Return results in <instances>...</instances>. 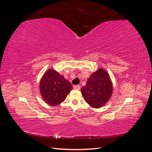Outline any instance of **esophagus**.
<instances>
[{
	"mask_svg": "<svg viewBox=\"0 0 152 152\" xmlns=\"http://www.w3.org/2000/svg\"><path fill=\"white\" fill-rule=\"evenodd\" d=\"M73 88H74L75 89H77V90H79L80 89V86L75 85V86H73Z\"/></svg>",
	"mask_w": 152,
	"mask_h": 152,
	"instance_id": "obj_1",
	"label": "esophagus"
}]
</instances>
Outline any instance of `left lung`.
<instances>
[{
  "label": "left lung",
  "instance_id": "obj_1",
  "mask_svg": "<svg viewBox=\"0 0 152 152\" xmlns=\"http://www.w3.org/2000/svg\"><path fill=\"white\" fill-rule=\"evenodd\" d=\"M112 83L107 71L102 68L93 73L81 88L86 102L93 108H100L107 103L112 94Z\"/></svg>",
  "mask_w": 152,
  "mask_h": 152
}]
</instances>
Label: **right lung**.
<instances>
[{
	"mask_svg": "<svg viewBox=\"0 0 152 152\" xmlns=\"http://www.w3.org/2000/svg\"><path fill=\"white\" fill-rule=\"evenodd\" d=\"M39 87L43 99L51 106L62 103L72 89L70 82L53 69L44 73Z\"/></svg>",
	"mask_w": 152,
	"mask_h": 152,
	"instance_id": "1",
	"label": "right lung"
}]
</instances>
